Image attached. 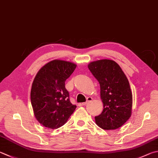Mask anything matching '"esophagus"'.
I'll use <instances>...</instances> for the list:
<instances>
[{
  "label": "esophagus",
  "instance_id": "1",
  "mask_svg": "<svg viewBox=\"0 0 158 158\" xmlns=\"http://www.w3.org/2000/svg\"><path fill=\"white\" fill-rule=\"evenodd\" d=\"M92 100H93V98H92V97H87L86 102H84V103H82V105H83V106H84V105H86L88 102H91Z\"/></svg>",
  "mask_w": 158,
  "mask_h": 158
}]
</instances>
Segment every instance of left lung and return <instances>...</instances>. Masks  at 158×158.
I'll return each mask as SVG.
<instances>
[{
    "instance_id": "obj_1",
    "label": "left lung",
    "mask_w": 158,
    "mask_h": 158,
    "mask_svg": "<svg viewBox=\"0 0 158 158\" xmlns=\"http://www.w3.org/2000/svg\"><path fill=\"white\" fill-rule=\"evenodd\" d=\"M100 85L104 110L95 117L96 124L104 130H114L124 124L132 114L133 94L128 80L115 61L101 59L88 65Z\"/></svg>"
}]
</instances>
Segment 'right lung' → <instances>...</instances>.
Instances as JSON below:
<instances>
[{"instance_id": "obj_1", "label": "right lung", "mask_w": 158, "mask_h": 158, "mask_svg": "<svg viewBox=\"0 0 158 158\" xmlns=\"http://www.w3.org/2000/svg\"><path fill=\"white\" fill-rule=\"evenodd\" d=\"M77 65L54 59L44 65L34 77L30 98L34 114L40 124L56 129L64 125L77 108L70 102L65 81Z\"/></svg>"}]
</instances>
